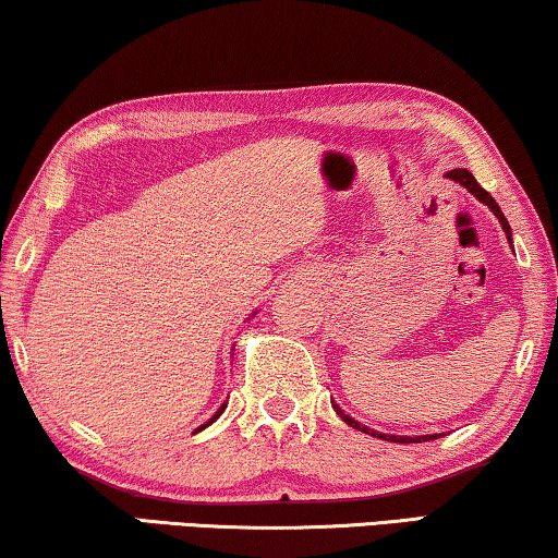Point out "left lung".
Wrapping results in <instances>:
<instances>
[{"mask_svg": "<svg viewBox=\"0 0 558 558\" xmlns=\"http://www.w3.org/2000/svg\"><path fill=\"white\" fill-rule=\"evenodd\" d=\"M446 178H451V180H456L459 182V185H463L465 190H469L471 195H476L481 203H486L488 207H492L494 210V215L498 218V222H501V228H504V232L506 235H509V240H511V228H509V220L504 218V213H501V207L496 205V199L486 193L484 187L478 185L476 182V178H473V174L465 170V168H459V170H451V172H446ZM332 409H336V413L340 415V418H343L348 426H353V428H359V430H363V434H371V436H378V438H384V440H396V444H418V440H434V436H418V438H411V436H388V434H378V430H371L368 426H361L359 421H353L351 415H345L343 411L338 409V405H332Z\"/></svg>", "mask_w": 558, "mask_h": 558, "instance_id": "8db88e82", "label": "left lung"}]
</instances>
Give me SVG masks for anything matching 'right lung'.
Here are the masks:
<instances>
[{
  "label": "right lung",
  "mask_w": 558,
  "mask_h": 558,
  "mask_svg": "<svg viewBox=\"0 0 558 558\" xmlns=\"http://www.w3.org/2000/svg\"><path fill=\"white\" fill-rule=\"evenodd\" d=\"M222 411H226V403H222V405H220V411H218V413H215V415H213V418H210V421H207V423H213V421H215V418H218V415H220V413H222ZM207 423H205V426H207ZM205 426H199V428H197V430H203V428H205Z\"/></svg>",
  "instance_id": "right-lung-1"
}]
</instances>
